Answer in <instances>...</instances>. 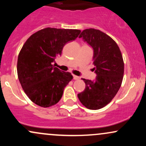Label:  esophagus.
I'll return each mask as SVG.
<instances>
[{
  "label": "esophagus",
  "mask_w": 146,
  "mask_h": 146,
  "mask_svg": "<svg viewBox=\"0 0 146 146\" xmlns=\"http://www.w3.org/2000/svg\"><path fill=\"white\" fill-rule=\"evenodd\" d=\"M73 80H78L80 79L78 76H77V75H73Z\"/></svg>",
  "instance_id": "obj_1"
}]
</instances>
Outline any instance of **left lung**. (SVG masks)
Returning <instances> with one entry per match:
<instances>
[{"label": "left lung", "mask_w": 146, "mask_h": 146, "mask_svg": "<svg viewBox=\"0 0 146 146\" xmlns=\"http://www.w3.org/2000/svg\"><path fill=\"white\" fill-rule=\"evenodd\" d=\"M79 38L93 48V69L97 76L93 81L82 79L86 88L78 97L87 108L98 110L109 104L121 87L124 73L123 57L115 41L100 30L84 29Z\"/></svg>", "instance_id": "left-lung-1"}]
</instances>
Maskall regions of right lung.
Returning a JSON list of instances; mask_svg holds the SVG:
<instances>
[{
  "label": "right lung",
  "mask_w": 146,
  "mask_h": 146,
  "mask_svg": "<svg viewBox=\"0 0 146 146\" xmlns=\"http://www.w3.org/2000/svg\"><path fill=\"white\" fill-rule=\"evenodd\" d=\"M80 32L47 27L33 33L25 42L18 55V77L25 93L34 104L47 108L62 98L73 76L52 63L61 56L64 46L76 39Z\"/></svg>",
  "instance_id": "right-lung-1"
}]
</instances>
